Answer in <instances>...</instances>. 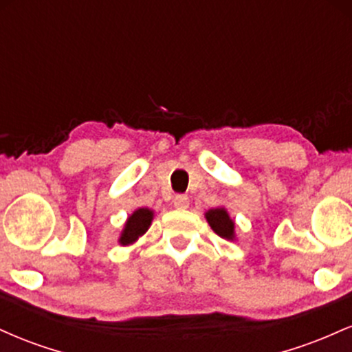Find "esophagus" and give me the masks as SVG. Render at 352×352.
<instances>
[{
  "instance_id": "34e87169",
  "label": "esophagus",
  "mask_w": 352,
  "mask_h": 352,
  "mask_svg": "<svg viewBox=\"0 0 352 352\" xmlns=\"http://www.w3.org/2000/svg\"><path fill=\"white\" fill-rule=\"evenodd\" d=\"M190 205V200L187 195H177L175 199H173V207L175 208H188Z\"/></svg>"
}]
</instances>
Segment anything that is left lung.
Listing matches in <instances>:
<instances>
[{
	"label": "left lung",
	"instance_id": "1",
	"mask_svg": "<svg viewBox=\"0 0 352 352\" xmlns=\"http://www.w3.org/2000/svg\"><path fill=\"white\" fill-rule=\"evenodd\" d=\"M205 218L218 236L225 240H235V221L230 218L227 210L221 207L212 208L205 213Z\"/></svg>",
	"mask_w": 352,
	"mask_h": 352
}]
</instances>
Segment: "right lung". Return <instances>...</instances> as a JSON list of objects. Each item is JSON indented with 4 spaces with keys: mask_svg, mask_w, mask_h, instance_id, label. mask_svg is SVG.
<instances>
[{
    "mask_svg": "<svg viewBox=\"0 0 352 352\" xmlns=\"http://www.w3.org/2000/svg\"><path fill=\"white\" fill-rule=\"evenodd\" d=\"M153 220V212L151 208H137L125 221L122 233H120V245H132L147 232Z\"/></svg>",
    "mask_w": 352,
    "mask_h": 352,
    "instance_id": "add662e5",
    "label": "right lung"
}]
</instances>
